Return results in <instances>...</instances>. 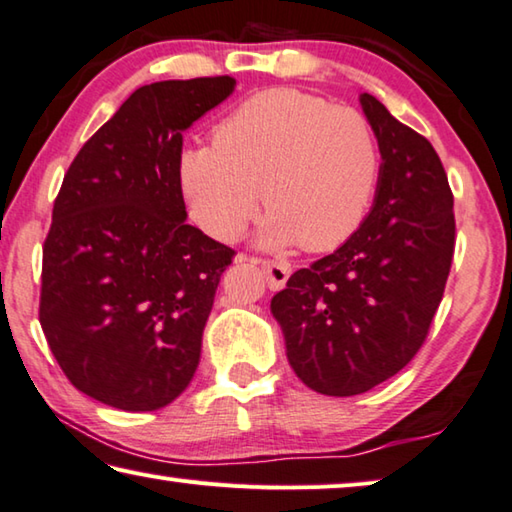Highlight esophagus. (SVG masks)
Wrapping results in <instances>:
<instances>
[{
	"mask_svg": "<svg viewBox=\"0 0 512 512\" xmlns=\"http://www.w3.org/2000/svg\"><path fill=\"white\" fill-rule=\"evenodd\" d=\"M258 265L263 267L267 286L272 290H281L286 286L288 276H290V265L286 261H258Z\"/></svg>",
	"mask_w": 512,
	"mask_h": 512,
	"instance_id": "obj_1",
	"label": "esophagus"
}]
</instances>
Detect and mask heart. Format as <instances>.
Returning <instances> with one entry per match:
<instances>
[{
	"label": "heart",
	"instance_id": "obj_1",
	"mask_svg": "<svg viewBox=\"0 0 512 512\" xmlns=\"http://www.w3.org/2000/svg\"><path fill=\"white\" fill-rule=\"evenodd\" d=\"M381 172L367 117L301 90L272 88L242 102L215 129V145L179 156L188 213L208 236L233 240L270 208L258 245L338 247L365 220Z\"/></svg>",
	"mask_w": 512,
	"mask_h": 512
}]
</instances>
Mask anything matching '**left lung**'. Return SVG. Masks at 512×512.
<instances>
[{
	"label": "left lung",
	"mask_w": 512,
	"mask_h": 512,
	"mask_svg": "<svg viewBox=\"0 0 512 512\" xmlns=\"http://www.w3.org/2000/svg\"><path fill=\"white\" fill-rule=\"evenodd\" d=\"M381 172L345 245L272 297L286 356L308 388L351 397L410 363L429 333L454 258V195L433 145L363 92Z\"/></svg>",
	"instance_id": "8db88e82"
}]
</instances>
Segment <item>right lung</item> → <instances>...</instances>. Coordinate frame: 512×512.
Wrapping results in <instances>:
<instances>
[{
    "label": "right lung",
    "instance_id": "right-lung-1",
    "mask_svg": "<svg viewBox=\"0 0 512 512\" xmlns=\"http://www.w3.org/2000/svg\"><path fill=\"white\" fill-rule=\"evenodd\" d=\"M233 77L142 86L67 170L43 247L40 326L67 379L106 406L158 410L195 376L233 249L186 224L183 131Z\"/></svg>",
    "mask_w": 512,
    "mask_h": 512
}]
</instances>
